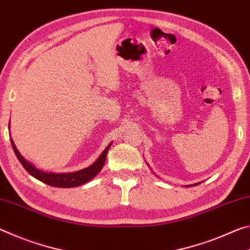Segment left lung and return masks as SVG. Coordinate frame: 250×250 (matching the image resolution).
I'll list each match as a JSON object with an SVG mask.
<instances>
[{"label":"left lung","mask_w":250,"mask_h":250,"mask_svg":"<svg viewBox=\"0 0 250 250\" xmlns=\"http://www.w3.org/2000/svg\"><path fill=\"white\" fill-rule=\"evenodd\" d=\"M195 185H198V184H195Z\"/></svg>","instance_id":"left-lung-1"}]
</instances>
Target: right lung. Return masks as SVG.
<instances>
[{
    "instance_id": "add662e5",
    "label": "right lung",
    "mask_w": 250,
    "mask_h": 250,
    "mask_svg": "<svg viewBox=\"0 0 250 250\" xmlns=\"http://www.w3.org/2000/svg\"><path fill=\"white\" fill-rule=\"evenodd\" d=\"M11 144H12V147H13V150L16 155V157H18L19 161L21 162V164L23 165L24 168L26 169L27 173L32 175L33 177H35L36 179H39V181L47 184V185L53 186V187L69 188V187H76V186L83 185V184L89 182L92 178L95 177V176L100 173L101 169L103 168L105 159H106V155H107V152L110 145H112V143H110V144L103 150V153L101 154V156L96 159V162L94 163L93 165L88 166L87 168L75 171V173H67V174L45 173V171L35 168L31 163H28L22 157V155L19 153L18 149H16L14 142L12 140H11Z\"/></svg>"
}]
</instances>
